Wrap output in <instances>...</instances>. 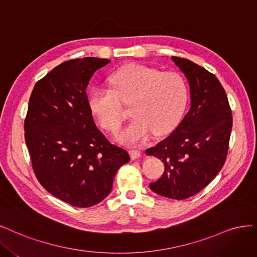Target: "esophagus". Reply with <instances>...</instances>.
<instances>
[{
    "mask_svg": "<svg viewBox=\"0 0 257 257\" xmlns=\"http://www.w3.org/2000/svg\"><path fill=\"white\" fill-rule=\"evenodd\" d=\"M130 157H131V159H134V160L138 159L141 157V152L138 151V150H131L130 151Z\"/></svg>",
    "mask_w": 257,
    "mask_h": 257,
    "instance_id": "34e87169",
    "label": "esophagus"
}]
</instances>
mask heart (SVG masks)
<instances>
[{
	"label": "heart",
	"mask_w": 257,
	"mask_h": 257,
	"mask_svg": "<svg viewBox=\"0 0 257 257\" xmlns=\"http://www.w3.org/2000/svg\"><path fill=\"white\" fill-rule=\"evenodd\" d=\"M111 88L94 87L88 95V105L100 125L116 132L126 113L120 103L131 102L135 115L118 135L127 145H137L152 135H161L172 128L184 112L188 98L184 78L175 71L160 72L146 66L130 64L110 77Z\"/></svg>",
	"instance_id": "heart-1"
}]
</instances>
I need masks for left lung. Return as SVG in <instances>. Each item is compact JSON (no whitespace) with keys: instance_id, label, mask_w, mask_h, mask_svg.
Returning a JSON list of instances; mask_svg holds the SVG:
<instances>
[{"instance_id":"8db88e82","label":"left lung","mask_w":257,"mask_h":257,"mask_svg":"<svg viewBox=\"0 0 257 257\" xmlns=\"http://www.w3.org/2000/svg\"><path fill=\"white\" fill-rule=\"evenodd\" d=\"M172 60L189 82L191 105L177 128L146 155L164 164L162 176L150 184L153 191L185 200L200 192L224 165L233 116L225 90L213 73L181 57Z\"/></svg>"}]
</instances>
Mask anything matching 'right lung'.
<instances>
[{
    "instance_id": "add662e5",
    "label": "right lung",
    "mask_w": 257,
    "mask_h": 257,
    "mask_svg": "<svg viewBox=\"0 0 257 257\" xmlns=\"http://www.w3.org/2000/svg\"><path fill=\"white\" fill-rule=\"evenodd\" d=\"M110 63L98 57L64 62L35 84L24 120L33 170L49 193L72 206L90 207L110 194L127 151L109 142L89 109L86 87Z\"/></svg>"
}]
</instances>
